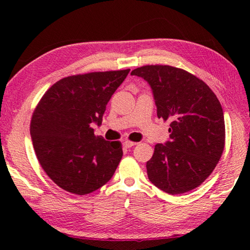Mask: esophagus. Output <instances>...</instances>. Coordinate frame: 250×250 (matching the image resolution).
Segmentation results:
<instances>
[{
    "instance_id": "34e87169",
    "label": "esophagus",
    "mask_w": 250,
    "mask_h": 250,
    "mask_svg": "<svg viewBox=\"0 0 250 250\" xmlns=\"http://www.w3.org/2000/svg\"><path fill=\"white\" fill-rule=\"evenodd\" d=\"M135 145H137V143L132 142V141H128V140L124 141V146H125V147H132V146H135Z\"/></svg>"
}]
</instances>
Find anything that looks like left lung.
<instances>
[{
	"label": "left lung",
	"mask_w": 250,
	"mask_h": 250,
	"mask_svg": "<svg viewBox=\"0 0 250 250\" xmlns=\"http://www.w3.org/2000/svg\"><path fill=\"white\" fill-rule=\"evenodd\" d=\"M150 84L159 118L170 120V140L158 143L146 162L147 177L172 195L200 186L225 146L223 108L210 88L195 76L167 65L131 71Z\"/></svg>",
	"instance_id": "1"
}]
</instances>
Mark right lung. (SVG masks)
I'll return each instance as SVG.
<instances>
[{
  "mask_svg": "<svg viewBox=\"0 0 250 250\" xmlns=\"http://www.w3.org/2000/svg\"><path fill=\"white\" fill-rule=\"evenodd\" d=\"M130 69L69 76L54 83L37 104L31 137L39 162L65 191L84 195L111 180L122 158L119 141L96 137L105 105Z\"/></svg>",
  "mask_w": 250,
  "mask_h": 250,
  "instance_id": "1",
  "label": "right lung"
}]
</instances>
